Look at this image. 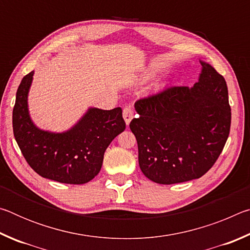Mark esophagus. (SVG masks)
Returning a JSON list of instances; mask_svg holds the SVG:
<instances>
[{
	"mask_svg": "<svg viewBox=\"0 0 250 250\" xmlns=\"http://www.w3.org/2000/svg\"><path fill=\"white\" fill-rule=\"evenodd\" d=\"M122 115H124V119L125 121L126 125L130 124V121L132 120L133 118V110L131 107H125L124 109V112H122Z\"/></svg>",
	"mask_w": 250,
	"mask_h": 250,
	"instance_id": "1",
	"label": "esophagus"
}]
</instances>
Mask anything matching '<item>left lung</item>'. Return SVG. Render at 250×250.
Listing matches in <instances>:
<instances>
[{"label":"left lung","instance_id":"left-lung-1","mask_svg":"<svg viewBox=\"0 0 250 250\" xmlns=\"http://www.w3.org/2000/svg\"><path fill=\"white\" fill-rule=\"evenodd\" d=\"M192 88L173 86L139 99L130 122L147 179L175 184L200 179L216 162L230 130L225 78L204 62Z\"/></svg>","mask_w":250,"mask_h":250}]
</instances>
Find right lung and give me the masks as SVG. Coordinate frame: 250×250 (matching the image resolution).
Instances as JSON below:
<instances>
[{
    "label": "right lung",
    "instance_id": "obj_1",
    "mask_svg": "<svg viewBox=\"0 0 250 250\" xmlns=\"http://www.w3.org/2000/svg\"><path fill=\"white\" fill-rule=\"evenodd\" d=\"M34 71L21 82L13 108V132L22 154L37 174L59 183L83 184L98 174L108 146L125 129L120 107L89 108L62 133L37 128L28 113L27 95Z\"/></svg>",
    "mask_w": 250,
    "mask_h": 250
}]
</instances>
